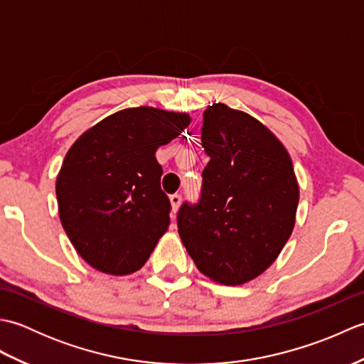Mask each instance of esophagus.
<instances>
[{"label":"esophagus","instance_id":"34e87169","mask_svg":"<svg viewBox=\"0 0 364 364\" xmlns=\"http://www.w3.org/2000/svg\"><path fill=\"white\" fill-rule=\"evenodd\" d=\"M170 205H172V213L175 214L178 211V208H180V205H181V196L180 194L170 196Z\"/></svg>","mask_w":364,"mask_h":364}]
</instances>
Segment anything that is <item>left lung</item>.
I'll use <instances>...</instances> for the list:
<instances>
[{"label": "left lung", "mask_w": 364, "mask_h": 364, "mask_svg": "<svg viewBox=\"0 0 364 364\" xmlns=\"http://www.w3.org/2000/svg\"><path fill=\"white\" fill-rule=\"evenodd\" d=\"M210 156L202 198L178 211V233L197 269L237 286L278 258L296 225L299 183L284 145L247 112L213 103L203 112Z\"/></svg>", "instance_id": "obj_1"}]
</instances>
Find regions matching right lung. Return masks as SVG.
I'll return each mask as SVG.
<instances>
[{"mask_svg": "<svg viewBox=\"0 0 364 364\" xmlns=\"http://www.w3.org/2000/svg\"><path fill=\"white\" fill-rule=\"evenodd\" d=\"M189 114L128 107L76 139L56 178L59 219L75 250L109 275L141 269L170 223L154 153L180 136Z\"/></svg>", "mask_w": 364, "mask_h": 364, "instance_id": "add662e5", "label": "right lung"}]
</instances>
